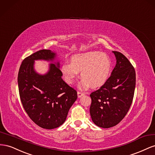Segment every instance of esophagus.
Returning a JSON list of instances; mask_svg holds the SVG:
<instances>
[{"mask_svg":"<svg viewBox=\"0 0 155 155\" xmlns=\"http://www.w3.org/2000/svg\"><path fill=\"white\" fill-rule=\"evenodd\" d=\"M77 95H78V98H81V97H82L83 95H84V93L81 92V91H78L77 92Z\"/></svg>","mask_w":155,"mask_h":155,"instance_id":"esophagus-1","label":"esophagus"}]
</instances>
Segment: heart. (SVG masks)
Listing matches in <instances>:
<instances>
[{
	"mask_svg": "<svg viewBox=\"0 0 155 155\" xmlns=\"http://www.w3.org/2000/svg\"><path fill=\"white\" fill-rule=\"evenodd\" d=\"M112 68V61L107 54L91 51L72 56L71 61H65L60 70L65 82L69 84H72L81 72L80 85L86 89L90 86L99 88L104 86L108 81Z\"/></svg>",
	"mask_w": 155,
	"mask_h": 155,
	"instance_id": "b5f03b06",
	"label": "heart"
}]
</instances>
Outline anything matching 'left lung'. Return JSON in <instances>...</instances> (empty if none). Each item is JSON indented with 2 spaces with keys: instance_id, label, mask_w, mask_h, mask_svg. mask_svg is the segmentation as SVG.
<instances>
[{
  "instance_id": "1",
  "label": "left lung",
  "mask_w": 155,
  "mask_h": 155,
  "mask_svg": "<svg viewBox=\"0 0 155 155\" xmlns=\"http://www.w3.org/2000/svg\"><path fill=\"white\" fill-rule=\"evenodd\" d=\"M116 64L108 81L90 94V108L93 122L99 127L116 126L125 117L130 107L136 86V73L122 53L113 51Z\"/></svg>"
}]
</instances>
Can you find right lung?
I'll return each mask as SVG.
<instances>
[{
    "instance_id": "right-lung-1",
    "label": "right lung",
    "mask_w": 155,
    "mask_h": 155,
    "mask_svg": "<svg viewBox=\"0 0 155 155\" xmlns=\"http://www.w3.org/2000/svg\"><path fill=\"white\" fill-rule=\"evenodd\" d=\"M56 53L40 50L26 58L19 68L18 86L22 104L32 120L43 129H52L61 125L77 99V92L61 78L60 62H54ZM36 60L52 63L44 75L34 69Z\"/></svg>"
}]
</instances>
